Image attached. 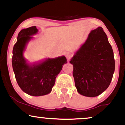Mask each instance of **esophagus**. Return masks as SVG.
<instances>
[{"instance_id": "obj_1", "label": "esophagus", "mask_w": 125, "mask_h": 125, "mask_svg": "<svg viewBox=\"0 0 125 125\" xmlns=\"http://www.w3.org/2000/svg\"><path fill=\"white\" fill-rule=\"evenodd\" d=\"M65 56H66V58H67V59L69 61V59H70L71 57H72V54L70 52H66L65 53Z\"/></svg>"}]
</instances>
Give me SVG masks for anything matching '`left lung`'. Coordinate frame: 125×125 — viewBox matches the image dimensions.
Masks as SVG:
<instances>
[{
    "mask_svg": "<svg viewBox=\"0 0 125 125\" xmlns=\"http://www.w3.org/2000/svg\"><path fill=\"white\" fill-rule=\"evenodd\" d=\"M70 63L73 65V75L80 94L96 97L108 88L115 71V60L113 48L102 27L91 31Z\"/></svg>",
    "mask_w": 125,
    "mask_h": 125,
    "instance_id": "left-lung-1",
    "label": "left lung"
}]
</instances>
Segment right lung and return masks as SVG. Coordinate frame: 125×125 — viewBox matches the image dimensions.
<instances>
[{
  "mask_svg": "<svg viewBox=\"0 0 125 125\" xmlns=\"http://www.w3.org/2000/svg\"><path fill=\"white\" fill-rule=\"evenodd\" d=\"M38 33L36 26L23 29L20 31L12 50V66L17 82L21 89L31 96L46 95L51 92L55 79L67 63L64 56L45 58L33 63L23 56L27 44Z\"/></svg>",
  "mask_w": 125,
  "mask_h": 125,
  "instance_id": "1",
  "label": "right lung"
}]
</instances>
